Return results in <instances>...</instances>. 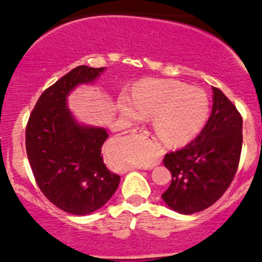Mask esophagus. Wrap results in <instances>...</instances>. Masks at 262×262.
Instances as JSON below:
<instances>
[{
  "instance_id": "34e87169",
  "label": "esophagus",
  "mask_w": 262,
  "mask_h": 262,
  "mask_svg": "<svg viewBox=\"0 0 262 262\" xmlns=\"http://www.w3.org/2000/svg\"><path fill=\"white\" fill-rule=\"evenodd\" d=\"M134 132H136V133H138L139 136L143 137V138H148V137H149V132L146 130V129H136Z\"/></svg>"
}]
</instances>
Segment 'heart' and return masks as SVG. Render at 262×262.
Returning a JSON list of instances; mask_svg holds the SVG:
<instances>
[{
  "mask_svg": "<svg viewBox=\"0 0 262 262\" xmlns=\"http://www.w3.org/2000/svg\"><path fill=\"white\" fill-rule=\"evenodd\" d=\"M120 109L132 120L155 116L153 125L161 141L180 147L203 130L209 118L210 101L199 87L173 80H144L134 90L133 100L121 99Z\"/></svg>",
  "mask_w": 262,
  "mask_h": 262,
  "instance_id": "1",
  "label": "heart"
}]
</instances>
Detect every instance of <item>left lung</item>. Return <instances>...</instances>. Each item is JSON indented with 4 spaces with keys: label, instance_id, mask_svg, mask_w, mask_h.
I'll use <instances>...</instances> for the list:
<instances>
[{
    "label": "left lung",
    "instance_id": "left-lung-1",
    "mask_svg": "<svg viewBox=\"0 0 262 262\" xmlns=\"http://www.w3.org/2000/svg\"><path fill=\"white\" fill-rule=\"evenodd\" d=\"M212 90V114L199 136L163 158L172 180L162 199L181 214L202 212L213 205L228 189L238 168L242 116L221 90Z\"/></svg>",
    "mask_w": 262,
    "mask_h": 262
}]
</instances>
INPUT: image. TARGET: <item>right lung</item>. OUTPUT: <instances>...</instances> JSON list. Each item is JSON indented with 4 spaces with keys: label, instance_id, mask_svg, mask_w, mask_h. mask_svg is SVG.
I'll list each match as a JSON object with an SVG mask.
<instances>
[{
    "label": "right lung",
    "instance_id": "right-lung-1",
    "mask_svg": "<svg viewBox=\"0 0 262 262\" xmlns=\"http://www.w3.org/2000/svg\"><path fill=\"white\" fill-rule=\"evenodd\" d=\"M104 70L73 68L41 94L26 125V153L39 189L55 207L75 215L100 209L120 181L102 160L106 129L81 125L67 106L70 92L94 82Z\"/></svg>",
    "mask_w": 262,
    "mask_h": 262
}]
</instances>
